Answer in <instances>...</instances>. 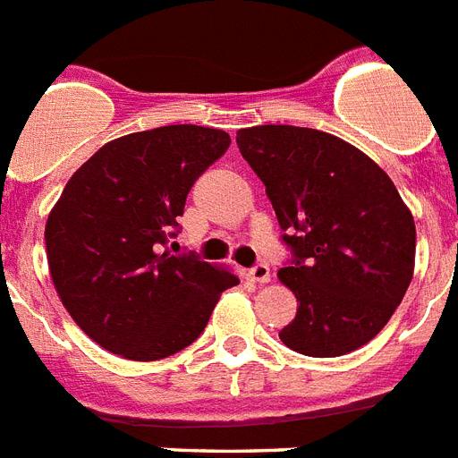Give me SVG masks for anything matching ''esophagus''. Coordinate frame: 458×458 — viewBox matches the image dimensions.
<instances>
[{"label":"esophagus","mask_w":458,"mask_h":458,"mask_svg":"<svg viewBox=\"0 0 458 458\" xmlns=\"http://www.w3.org/2000/svg\"><path fill=\"white\" fill-rule=\"evenodd\" d=\"M250 278L255 283H269L271 281V269L264 262L255 264V267L250 269Z\"/></svg>","instance_id":"obj_1"}]
</instances>
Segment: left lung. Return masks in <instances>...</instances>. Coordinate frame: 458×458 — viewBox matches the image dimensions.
<instances>
[{
	"label": "left lung",
	"mask_w": 458,
	"mask_h": 458,
	"mask_svg": "<svg viewBox=\"0 0 458 458\" xmlns=\"http://www.w3.org/2000/svg\"><path fill=\"white\" fill-rule=\"evenodd\" d=\"M236 145L267 187L290 250L278 278L300 306L281 342L313 358L360 349L414 274L417 229L395 184L360 149L316 128H243Z\"/></svg>",
	"instance_id": "obj_1"
}]
</instances>
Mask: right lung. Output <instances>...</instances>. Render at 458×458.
<instances>
[{
    "mask_svg": "<svg viewBox=\"0 0 458 458\" xmlns=\"http://www.w3.org/2000/svg\"><path fill=\"white\" fill-rule=\"evenodd\" d=\"M217 128L161 126L100 147L47 222L53 285L74 323L128 360H161L206 330L232 271L170 255L189 189L229 147Z\"/></svg>",
    "mask_w": 458,
    "mask_h": 458,
    "instance_id": "add662e5",
    "label": "right lung"
}]
</instances>
